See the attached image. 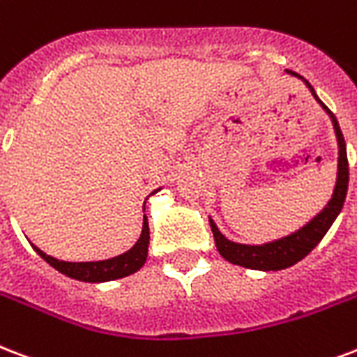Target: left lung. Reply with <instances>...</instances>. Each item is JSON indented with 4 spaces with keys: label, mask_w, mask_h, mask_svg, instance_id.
Instances as JSON below:
<instances>
[{
    "label": "left lung",
    "mask_w": 357,
    "mask_h": 357,
    "mask_svg": "<svg viewBox=\"0 0 357 357\" xmlns=\"http://www.w3.org/2000/svg\"><path fill=\"white\" fill-rule=\"evenodd\" d=\"M287 73L288 75L296 76V78H299V80H303V84H305L307 88L311 89L312 97H314L318 105L324 108V112L331 118V123H333V129H335L337 146H339L337 181L330 202L324 206V209L320 213L314 215L311 221L307 222V225H303V227L299 228V230H296V232L288 234V236H284V238L281 239L268 241V243L245 245L230 241V239L222 236L221 230L217 228L213 219L209 217V225H211V232H213L215 245H217L219 255L230 264H236V266H241V268L258 269V271H279V269H287L290 268V266H294V264H298L299 260H303V258L322 241L326 232L330 230L333 221L337 219V215L341 213L342 204H344V198H347L348 190L347 144H344V136H342L341 132L339 121H337L335 116L331 114L330 108L324 105L322 100L318 99L317 91L312 89L311 84H309L303 76H299L298 73H294V70L288 69Z\"/></svg>",
    "instance_id": "obj_1"
}]
</instances>
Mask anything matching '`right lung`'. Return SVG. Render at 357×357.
Segmentation results:
<instances>
[{"label":"right lung","mask_w":357,"mask_h":357,"mask_svg":"<svg viewBox=\"0 0 357 357\" xmlns=\"http://www.w3.org/2000/svg\"><path fill=\"white\" fill-rule=\"evenodd\" d=\"M159 190V189H157ZM153 190V192H157ZM151 192V195H153ZM146 209V204H144ZM148 245H149V227H148V217L144 215V225H142V234L129 251L119 255V257L108 258V260H97V262H65V260H58V258L50 257L35 247V252L39 255L45 262H48L54 269H58L59 273L76 279V281L84 282H106L114 281V279H123V277L135 273L138 269L142 268L148 258Z\"/></svg>","instance_id":"right-lung-1"}]
</instances>
